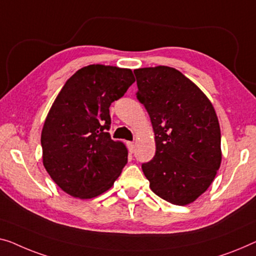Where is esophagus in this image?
I'll use <instances>...</instances> for the list:
<instances>
[{"label": "esophagus", "instance_id": "obj_1", "mask_svg": "<svg viewBox=\"0 0 256 256\" xmlns=\"http://www.w3.org/2000/svg\"><path fill=\"white\" fill-rule=\"evenodd\" d=\"M126 144H128V152H131V154H132V152H134V144H133V142H130V141H128V142H126Z\"/></svg>", "mask_w": 256, "mask_h": 256}]
</instances>
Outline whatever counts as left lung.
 <instances>
[{
	"label": "left lung",
	"mask_w": 256,
	"mask_h": 256,
	"mask_svg": "<svg viewBox=\"0 0 256 256\" xmlns=\"http://www.w3.org/2000/svg\"><path fill=\"white\" fill-rule=\"evenodd\" d=\"M136 98L150 117L156 152L142 171L156 196L192 204L208 190L222 162L220 128L210 100L176 68H136Z\"/></svg>",
	"instance_id": "8db88e82"
}]
</instances>
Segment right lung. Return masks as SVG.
<instances>
[{
    "instance_id": "right-lung-1",
    "label": "right lung",
    "mask_w": 256,
    "mask_h": 256,
    "mask_svg": "<svg viewBox=\"0 0 256 256\" xmlns=\"http://www.w3.org/2000/svg\"><path fill=\"white\" fill-rule=\"evenodd\" d=\"M136 82L131 68L92 64L78 70L46 117L41 146L49 176L82 200L112 188L128 162V148L108 132L109 106Z\"/></svg>"
}]
</instances>
